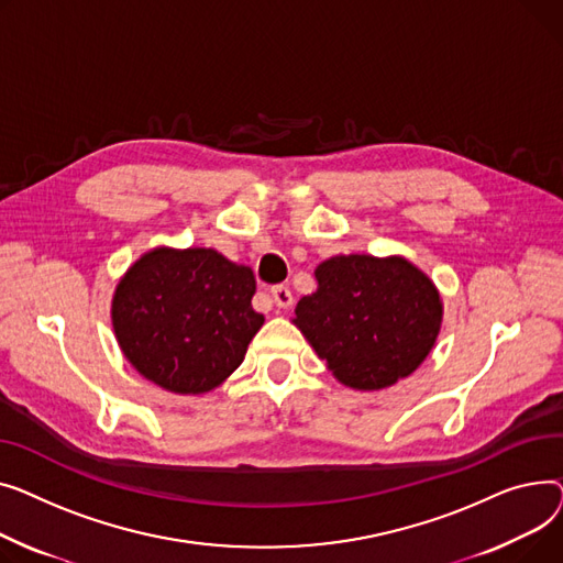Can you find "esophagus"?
<instances>
[{"mask_svg": "<svg viewBox=\"0 0 563 563\" xmlns=\"http://www.w3.org/2000/svg\"><path fill=\"white\" fill-rule=\"evenodd\" d=\"M271 295H273V300H275V305L277 307H282V309H288L290 305H292V292H290V288L288 286H273L271 288Z\"/></svg>", "mask_w": 563, "mask_h": 563, "instance_id": "obj_1", "label": "esophagus"}]
</instances>
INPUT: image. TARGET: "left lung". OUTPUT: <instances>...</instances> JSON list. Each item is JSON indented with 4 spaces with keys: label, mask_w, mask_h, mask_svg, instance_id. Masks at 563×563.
<instances>
[{
    "label": "left lung",
    "mask_w": 563,
    "mask_h": 563,
    "mask_svg": "<svg viewBox=\"0 0 563 563\" xmlns=\"http://www.w3.org/2000/svg\"><path fill=\"white\" fill-rule=\"evenodd\" d=\"M318 288L292 324L347 388L382 390L432 352L443 300L437 284L400 254H336L316 268Z\"/></svg>",
    "instance_id": "left-lung-1"
}]
</instances>
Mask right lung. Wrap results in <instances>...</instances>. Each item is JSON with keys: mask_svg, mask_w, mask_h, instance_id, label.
Returning a JSON list of instances; mask_svg holds the SVG:
<instances>
[{"mask_svg": "<svg viewBox=\"0 0 563 563\" xmlns=\"http://www.w3.org/2000/svg\"><path fill=\"white\" fill-rule=\"evenodd\" d=\"M250 266L213 247L158 245L120 277L111 322L124 358L152 384L202 395L234 373L266 322Z\"/></svg>", "mask_w": 563, "mask_h": 563, "instance_id": "right-lung-1", "label": "right lung"}]
</instances>
